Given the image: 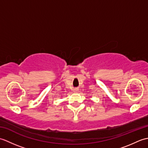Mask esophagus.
<instances>
[{
	"mask_svg": "<svg viewBox=\"0 0 148 148\" xmlns=\"http://www.w3.org/2000/svg\"><path fill=\"white\" fill-rule=\"evenodd\" d=\"M77 90H77V89H76H76H74V92H77Z\"/></svg>",
	"mask_w": 148,
	"mask_h": 148,
	"instance_id": "34e87169",
	"label": "esophagus"
}]
</instances>
